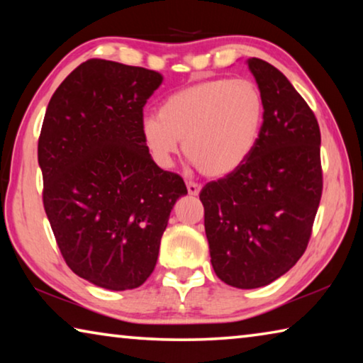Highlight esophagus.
I'll use <instances>...</instances> for the list:
<instances>
[{
  "instance_id": "1",
  "label": "esophagus",
  "mask_w": 363,
  "mask_h": 363,
  "mask_svg": "<svg viewBox=\"0 0 363 363\" xmlns=\"http://www.w3.org/2000/svg\"><path fill=\"white\" fill-rule=\"evenodd\" d=\"M187 190H189L190 195H199L200 190H201V186H200V184H196V182L189 181L187 182Z\"/></svg>"
}]
</instances>
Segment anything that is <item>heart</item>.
<instances>
[{
  "instance_id": "1",
  "label": "heart",
  "mask_w": 363,
  "mask_h": 363,
  "mask_svg": "<svg viewBox=\"0 0 363 363\" xmlns=\"http://www.w3.org/2000/svg\"><path fill=\"white\" fill-rule=\"evenodd\" d=\"M264 97L247 78L208 79L176 91L162 102L158 116L140 125L147 152L169 168L184 143L200 173L225 176L247 160L259 140Z\"/></svg>"
}]
</instances>
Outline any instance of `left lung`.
I'll list each match as a JSON object with an SVG mask.
<instances>
[{
  "mask_svg": "<svg viewBox=\"0 0 363 363\" xmlns=\"http://www.w3.org/2000/svg\"><path fill=\"white\" fill-rule=\"evenodd\" d=\"M248 67L264 97L259 140L200 192L214 272L242 290L272 284L298 262L323 189L314 112L274 65L251 57Z\"/></svg>",
  "mask_w": 363,
  "mask_h": 363,
  "instance_id": "8db88e82",
  "label": "left lung"
}]
</instances>
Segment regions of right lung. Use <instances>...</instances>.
I'll return each instance as SVG.
<instances>
[{
    "instance_id": "add662e5",
    "label": "right lung",
    "mask_w": 363,
    "mask_h": 363,
    "mask_svg": "<svg viewBox=\"0 0 363 363\" xmlns=\"http://www.w3.org/2000/svg\"><path fill=\"white\" fill-rule=\"evenodd\" d=\"M158 72L112 60L78 65L48 104L38 139L43 205L64 259L78 277L133 290L157 264L182 177L147 152L144 106Z\"/></svg>"
}]
</instances>
